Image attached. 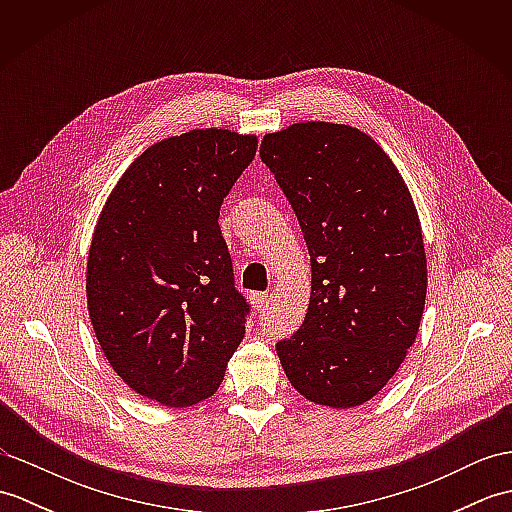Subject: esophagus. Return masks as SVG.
<instances>
[{"mask_svg": "<svg viewBox=\"0 0 512 512\" xmlns=\"http://www.w3.org/2000/svg\"><path fill=\"white\" fill-rule=\"evenodd\" d=\"M250 299H253V306L257 310H266L268 303H270L268 292H253V295H250Z\"/></svg>", "mask_w": 512, "mask_h": 512, "instance_id": "1", "label": "esophagus"}]
</instances>
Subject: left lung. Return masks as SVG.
<instances>
[{"mask_svg":"<svg viewBox=\"0 0 512 512\" xmlns=\"http://www.w3.org/2000/svg\"><path fill=\"white\" fill-rule=\"evenodd\" d=\"M262 162L297 213L310 250L306 319L277 341L301 396L347 409L376 396L416 339L427 259L416 206L389 156L347 125L268 134Z\"/></svg>","mask_w":512,"mask_h":512,"instance_id":"8db88e82","label":"left lung"}]
</instances>
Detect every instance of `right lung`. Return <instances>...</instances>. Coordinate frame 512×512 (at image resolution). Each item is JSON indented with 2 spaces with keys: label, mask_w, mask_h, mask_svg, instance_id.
I'll use <instances>...</instances> for the list:
<instances>
[{
  "label": "right lung",
  "mask_w": 512,
  "mask_h": 512,
  "mask_svg": "<svg viewBox=\"0 0 512 512\" xmlns=\"http://www.w3.org/2000/svg\"><path fill=\"white\" fill-rule=\"evenodd\" d=\"M255 136L193 129L143 151L118 180L88 257V308L103 354L136 394L189 407L213 396L244 339L222 200Z\"/></svg>",
  "instance_id": "1"
}]
</instances>
